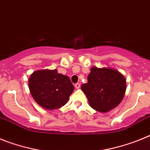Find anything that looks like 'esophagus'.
I'll list each match as a JSON object with an SVG mask.
<instances>
[{
	"label": "esophagus",
	"instance_id": "esophagus-1",
	"mask_svg": "<svg viewBox=\"0 0 150 150\" xmlns=\"http://www.w3.org/2000/svg\"><path fill=\"white\" fill-rule=\"evenodd\" d=\"M75 88H76V89H79V88H80V87H81V84H79V83H76V84H75Z\"/></svg>",
	"mask_w": 150,
	"mask_h": 150
}]
</instances>
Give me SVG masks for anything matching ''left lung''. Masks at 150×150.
<instances>
[{
    "mask_svg": "<svg viewBox=\"0 0 150 150\" xmlns=\"http://www.w3.org/2000/svg\"><path fill=\"white\" fill-rule=\"evenodd\" d=\"M91 107L107 112L119 105L126 91V79L112 68H91L88 83L81 85Z\"/></svg>",
    "mask_w": 150,
    "mask_h": 150,
    "instance_id": "left-lung-1",
    "label": "left lung"
}]
</instances>
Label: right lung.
I'll return each instance as SVG.
<instances>
[{
    "label": "right lung",
    "mask_w": 150,
    "mask_h": 150,
    "mask_svg": "<svg viewBox=\"0 0 150 150\" xmlns=\"http://www.w3.org/2000/svg\"><path fill=\"white\" fill-rule=\"evenodd\" d=\"M28 88L35 102L47 110L64 106L75 90L69 78L57 69L35 71L28 79Z\"/></svg>",
    "instance_id": "obj_1"
}]
</instances>
